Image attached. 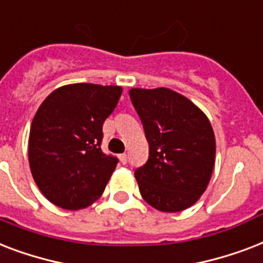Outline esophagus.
<instances>
[{
    "label": "esophagus",
    "mask_w": 263,
    "mask_h": 263,
    "mask_svg": "<svg viewBox=\"0 0 263 263\" xmlns=\"http://www.w3.org/2000/svg\"><path fill=\"white\" fill-rule=\"evenodd\" d=\"M119 159H121V162L123 164L126 163V162H127V155L126 154H122V155H119Z\"/></svg>",
    "instance_id": "1"
}]
</instances>
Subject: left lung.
Here are the masks:
<instances>
[{
	"label": "left lung",
	"instance_id": "left-lung-1",
	"mask_svg": "<svg viewBox=\"0 0 263 263\" xmlns=\"http://www.w3.org/2000/svg\"><path fill=\"white\" fill-rule=\"evenodd\" d=\"M149 144V158L137 168L142 199L162 213H178L207 189L215 163V136L196 104L167 87L129 90Z\"/></svg>",
	"mask_w": 263,
	"mask_h": 263
}]
</instances>
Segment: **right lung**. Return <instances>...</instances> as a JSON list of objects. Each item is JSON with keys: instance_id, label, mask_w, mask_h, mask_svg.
<instances>
[{"instance_id": "right-lung-1", "label": "right lung", "mask_w": 263, "mask_h": 263, "mask_svg": "<svg viewBox=\"0 0 263 263\" xmlns=\"http://www.w3.org/2000/svg\"><path fill=\"white\" fill-rule=\"evenodd\" d=\"M122 90L117 85L71 83L54 89L36 109L28 163L36 186L54 205L77 211L103 195L118 163L100 148L103 123Z\"/></svg>"}]
</instances>
